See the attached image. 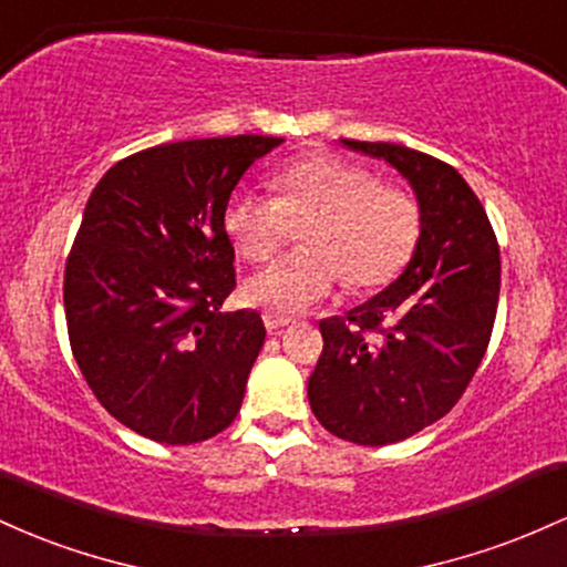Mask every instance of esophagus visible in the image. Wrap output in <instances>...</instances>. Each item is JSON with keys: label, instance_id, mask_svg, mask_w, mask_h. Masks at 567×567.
<instances>
[{"label": "esophagus", "instance_id": "obj_1", "mask_svg": "<svg viewBox=\"0 0 567 567\" xmlns=\"http://www.w3.org/2000/svg\"><path fill=\"white\" fill-rule=\"evenodd\" d=\"M262 321H265V327L270 329V332H276V329H284V327H289V323H291V318H289V316L265 313V316H262Z\"/></svg>", "mask_w": 567, "mask_h": 567}]
</instances>
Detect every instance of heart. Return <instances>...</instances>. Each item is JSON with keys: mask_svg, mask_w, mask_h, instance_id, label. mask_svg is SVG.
<instances>
[{"mask_svg": "<svg viewBox=\"0 0 567 567\" xmlns=\"http://www.w3.org/2000/svg\"><path fill=\"white\" fill-rule=\"evenodd\" d=\"M276 195L238 189L225 208V230L249 262H265L305 219V249L257 272L244 295L267 313L297 316L348 278L378 289L404 270L423 230L421 203L399 184H383L364 165L310 155L276 174Z\"/></svg>", "mask_w": 567, "mask_h": 567, "instance_id": "b5f03b06", "label": "heart"}]
</instances>
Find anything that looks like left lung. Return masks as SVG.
I'll return each instance as SVG.
<instances>
[{
  "instance_id": "left-lung-1",
  "label": "left lung",
  "mask_w": 567,
  "mask_h": 567,
  "mask_svg": "<svg viewBox=\"0 0 567 567\" xmlns=\"http://www.w3.org/2000/svg\"><path fill=\"white\" fill-rule=\"evenodd\" d=\"M340 142L393 165L423 214L402 276L318 323L323 351L308 380L310 410L329 434L383 447L447 415L472 383L498 310L501 251L453 165L402 144Z\"/></svg>"
}]
</instances>
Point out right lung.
Here are the masks:
<instances>
[{"label": "right lung", "instance_id": "1", "mask_svg": "<svg viewBox=\"0 0 567 567\" xmlns=\"http://www.w3.org/2000/svg\"><path fill=\"white\" fill-rule=\"evenodd\" d=\"M284 138L150 146L87 198L63 272L72 353L101 406L161 444H193L238 415L265 342L257 310L221 313L235 289L230 193Z\"/></svg>", "mask_w": 567, "mask_h": 567}]
</instances>
